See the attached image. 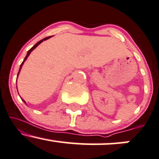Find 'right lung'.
Wrapping results in <instances>:
<instances>
[{"mask_svg":"<svg viewBox=\"0 0 159 159\" xmlns=\"http://www.w3.org/2000/svg\"><path fill=\"white\" fill-rule=\"evenodd\" d=\"M49 38H51V36H49V37H47V38H43V39H42V40H41V41H38V43H36V44H35V45H34V46H33V47H32V48H31V49H30V50H29V51L27 52V54H26V57H25V58H24V61H23V62H22V64H20V69H19V71H18V74H19V72H20V70H21V67H22L23 64H24V61H26V59H27V58H28V56H29V55H30V53H31V52H32V50H33V49H35V48H36V47H38V45H39V44H40V43H41V42H43V41H45V40H47V39H49ZM21 99H22V98H21ZM22 101H24V102L25 103V104H26V102H25V101L24 100V99H22Z\"/></svg>","mask_w":159,"mask_h":159,"instance_id":"right-lung-1","label":"right lung"}]
</instances>
